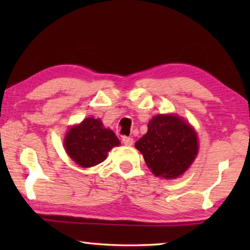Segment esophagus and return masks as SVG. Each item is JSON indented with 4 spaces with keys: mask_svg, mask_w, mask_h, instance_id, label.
Returning <instances> with one entry per match:
<instances>
[{
    "mask_svg": "<svg viewBox=\"0 0 250 250\" xmlns=\"http://www.w3.org/2000/svg\"><path fill=\"white\" fill-rule=\"evenodd\" d=\"M122 142L125 146H132L133 145V139L130 137H124L122 138Z\"/></svg>",
    "mask_w": 250,
    "mask_h": 250,
    "instance_id": "1",
    "label": "esophagus"
}]
</instances>
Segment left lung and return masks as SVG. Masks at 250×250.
I'll return each instance as SVG.
<instances>
[{"label": "left lung", "mask_w": 250, "mask_h": 250, "mask_svg": "<svg viewBox=\"0 0 250 250\" xmlns=\"http://www.w3.org/2000/svg\"><path fill=\"white\" fill-rule=\"evenodd\" d=\"M134 146L151 172L167 180L183 174L198 152L195 130L176 115L154 116L147 124V132Z\"/></svg>", "instance_id": "left-lung-1"}]
</instances>
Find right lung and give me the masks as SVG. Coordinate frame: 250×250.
I'll use <instances>...</instances> for the list:
<instances>
[{
	"label": "right lung",
	"instance_id": "right-lung-1",
	"mask_svg": "<svg viewBox=\"0 0 250 250\" xmlns=\"http://www.w3.org/2000/svg\"><path fill=\"white\" fill-rule=\"evenodd\" d=\"M118 146L120 141L115 132L104 128L100 119L90 117L71 126L64 139L67 154L80 167H91L104 162L108 152Z\"/></svg>",
	"mask_w": 250,
	"mask_h": 250
}]
</instances>
